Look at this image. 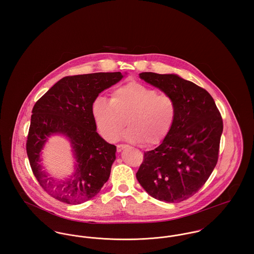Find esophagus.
Returning <instances> with one entry per match:
<instances>
[{
	"mask_svg": "<svg viewBox=\"0 0 254 254\" xmlns=\"http://www.w3.org/2000/svg\"><path fill=\"white\" fill-rule=\"evenodd\" d=\"M127 146V145H123V144H120V145H116V147H117V151L119 152V151H121L123 148H125Z\"/></svg>",
	"mask_w": 254,
	"mask_h": 254,
	"instance_id": "34e87169",
	"label": "esophagus"
}]
</instances>
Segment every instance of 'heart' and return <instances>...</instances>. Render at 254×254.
I'll use <instances>...</instances> for the list:
<instances>
[{"instance_id": "1", "label": "heart", "mask_w": 254, "mask_h": 254, "mask_svg": "<svg viewBox=\"0 0 254 254\" xmlns=\"http://www.w3.org/2000/svg\"><path fill=\"white\" fill-rule=\"evenodd\" d=\"M96 126L108 141H114L125 125L123 137L147 146L160 144L171 131L176 116L175 100L138 82L113 89L110 100L99 97L92 107Z\"/></svg>"}]
</instances>
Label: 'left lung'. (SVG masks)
<instances>
[{"label":"left lung","instance_id":"8db88e82","mask_svg":"<svg viewBox=\"0 0 254 254\" xmlns=\"http://www.w3.org/2000/svg\"><path fill=\"white\" fill-rule=\"evenodd\" d=\"M140 77L175 100L177 116L162 144L144 153L136 177L152 197L180 202L201 189L217 164L222 116L206 90L178 75Z\"/></svg>","mask_w":254,"mask_h":254}]
</instances>
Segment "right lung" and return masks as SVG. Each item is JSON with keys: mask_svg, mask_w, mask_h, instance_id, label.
<instances>
[{"mask_svg": "<svg viewBox=\"0 0 254 254\" xmlns=\"http://www.w3.org/2000/svg\"><path fill=\"white\" fill-rule=\"evenodd\" d=\"M122 77L121 72L66 76L37 101L26 152L37 181L54 198L67 204H80L98 194L109 180L116 146L97 133L92 107L101 92ZM53 133H63L70 139L77 162L73 177L62 183L49 178L39 164L40 149Z\"/></svg>", "mask_w": 254, "mask_h": 254, "instance_id": "1", "label": "right lung"}]
</instances>
